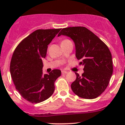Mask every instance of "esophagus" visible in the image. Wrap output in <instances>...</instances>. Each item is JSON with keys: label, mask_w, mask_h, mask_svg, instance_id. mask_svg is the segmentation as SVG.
I'll return each instance as SVG.
<instances>
[{"label": "esophagus", "mask_w": 125, "mask_h": 125, "mask_svg": "<svg viewBox=\"0 0 125 125\" xmlns=\"http://www.w3.org/2000/svg\"><path fill=\"white\" fill-rule=\"evenodd\" d=\"M62 73L63 74H67V73H68V72L66 71H65V70H62Z\"/></svg>", "instance_id": "esophagus-1"}]
</instances>
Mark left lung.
I'll list each match as a JSON object with an SVG mask.
<instances>
[{
	"label": "left lung",
	"instance_id": "1",
	"mask_svg": "<svg viewBox=\"0 0 125 125\" xmlns=\"http://www.w3.org/2000/svg\"><path fill=\"white\" fill-rule=\"evenodd\" d=\"M61 35L74 41L75 56L81 60L79 65L84 66L82 76L75 73L76 79L71 85L72 90L83 99H95L105 90L113 74V60L109 48L83 26L63 28L58 36Z\"/></svg>",
	"mask_w": 125,
	"mask_h": 125
}]
</instances>
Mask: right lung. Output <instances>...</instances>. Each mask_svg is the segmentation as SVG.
<instances>
[{"label":"right lung","instance_id":"add662e5","mask_svg":"<svg viewBox=\"0 0 125 125\" xmlns=\"http://www.w3.org/2000/svg\"><path fill=\"white\" fill-rule=\"evenodd\" d=\"M61 29L37 30L17 45L10 63V73L16 89L22 97L32 103L45 101L54 91V82L60 70L43 73L42 59L48 45Z\"/></svg>","mask_w":125,"mask_h":125}]
</instances>
